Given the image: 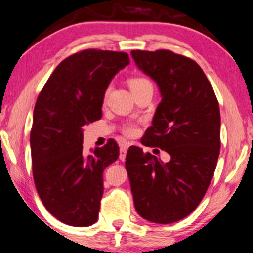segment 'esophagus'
<instances>
[{"label": "esophagus", "instance_id": "esophagus-1", "mask_svg": "<svg viewBox=\"0 0 253 253\" xmlns=\"http://www.w3.org/2000/svg\"><path fill=\"white\" fill-rule=\"evenodd\" d=\"M126 151H127L126 146V145H122V146H121V149H119V159H121V160L126 159Z\"/></svg>", "mask_w": 253, "mask_h": 253}]
</instances>
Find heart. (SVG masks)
<instances>
[{
    "mask_svg": "<svg viewBox=\"0 0 253 253\" xmlns=\"http://www.w3.org/2000/svg\"><path fill=\"white\" fill-rule=\"evenodd\" d=\"M143 83H148V81L143 80V78H134V80L130 81V88H135V86L140 85V84H143ZM124 131L126 132L127 135H134L135 132H136V127L134 126H126V129H124Z\"/></svg>",
    "mask_w": 253,
    "mask_h": 253,
    "instance_id": "b5f03b06",
    "label": "heart"
}]
</instances>
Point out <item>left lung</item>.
<instances>
[{"label":"left lung","instance_id":"1","mask_svg":"<svg viewBox=\"0 0 253 253\" xmlns=\"http://www.w3.org/2000/svg\"><path fill=\"white\" fill-rule=\"evenodd\" d=\"M135 64L154 81L160 100L141 142L170 154L162 162L131 146L126 169L137 213L169 224L192 213L208 191L219 156L221 115L202 67L170 50H131Z\"/></svg>","mask_w":253,"mask_h":253}]
</instances>
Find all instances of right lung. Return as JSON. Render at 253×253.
I'll return each mask as SVG.
<instances>
[{
	"instance_id": "obj_1",
	"label": "right lung",
	"mask_w": 253,
	"mask_h": 253,
	"mask_svg": "<svg viewBox=\"0 0 253 253\" xmlns=\"http://www.w3.org/2000/svg\"><path fill=\"white\" fill-rule=\"evenodd\" d=\"M129 62L122 51L73 54L56 66L35 105L30 134L35 186L45 209L67 225L97 221L102 172L118 159L119 148L110 140L84 153L82 126L101 118L106 90Z\"/></svg>"
}]
</instances>
